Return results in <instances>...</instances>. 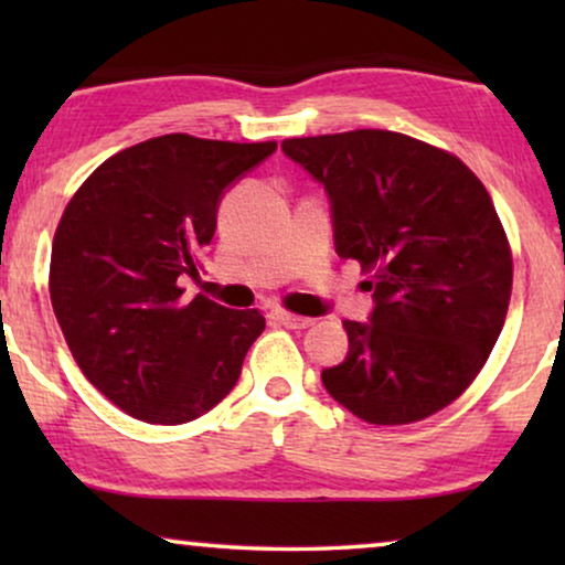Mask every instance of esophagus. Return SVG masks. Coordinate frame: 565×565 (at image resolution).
Listing matches in <instances>:
<instances>
[{"label": "esophagus", "instance_id": "1", "mask_svg": "<svg viewBox=\"0 0 565 565\" xmlns=\"http://www.w3.org/2000/svg\"><path fill=\"white\" fill-rule=\"evenodd\" d=\"M273 316L282 323V327H288V329H308L313 323V319H308V316L290 313V311H285V308H275Z\"/></svg>", "mask_w": 565, "mask_h": 565}]
</instances>
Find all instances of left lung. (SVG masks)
Segmentation results:
<instances>
[{"mask_svg": "<svg viewBox=\"0 0 565 565\" xmlns=\"http://www.w3.org/2000/svg\"><path fill=\"white\" fill-rule=\"evenodd\" d=\"M329 192L334 244L375 308L344 321L350 352L321 381L367 424L396 427L460 398L497 344L512 249L483 182L455 153L393 130L285 138Z\"/></svg>", "mask_w": 565, "mask_h": 565, "instance_id": "obj_1", "label": "left lung"}]
</instances>
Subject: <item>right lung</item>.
<instances>
[{
    "instance_id": "1",
    "label": "right lung",
    "mask_w": 565,
    "mask_h": 565,
    "mask_svg": "<svg viewBox=\"0 0 565 565\" xmlns=\"http://www.w3.org/2000/svg\"><path fill=\"white\" fill-rule=\"evenodd\" d=\"M277 149L169 134L103 161L68 200L51 249L53 313L84 377L149 424H184L234 388L259 308L184 300L223 190Z\"/></svg>"
}]
</instances>
